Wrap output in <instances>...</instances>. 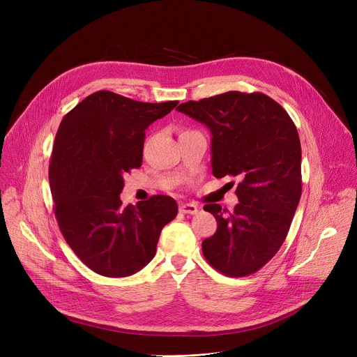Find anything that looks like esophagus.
Listing matches in <instances>:
<instances>
[{
  "label": "esophagus",
  "instance_id": "esophagus-1",
  "mask_svg": "<svg viewBox=\"0 0 357 357\" xmlns=\"http://www.w3.org/2000/svg\"><path fill=\"white\" fill-rule=\"evenodd\" d=\"M179 211L182 213H189V215H195L197 212V206L195 203H181L179 205Z\"/></svg>",
  "mask_w": 357,
  "mask_h": 357
}]
</instances>
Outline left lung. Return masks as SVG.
I'll list each match as a JSON object with an SVG mask.
<instances>
[{
    "label": "left lung",
    "mask_w": 357,
    "mask_h": 357,
    "mask_svg": "<svg viewBox=\"0 0 357 357\" xmlns=\"http://www.w3.org/2000/svg\"><path fill=\"white\" fill-rule=\"evenodd\" d=\"M178 112L212 132V171L237 176L238 205L233 212L208 203L218 230L202 243L206 261L227 277L263 268L282 245L302 192L301 142L288 113L264 93L227 91Z\"/></svg>",
    "instance_id": "1"
}]
</instances>
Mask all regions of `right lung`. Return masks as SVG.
<instances>
[{"mask_svg": "<svg viewBox=\"0 0 357 357\" xmlns=\"http://www.w3.org/2000/svg\"><path fill=\"white\" fill-rule=\"evenodd\" d=\"M179 101L142 103L98 90L62 120L49 162L59 229L76 256L105 277H128L155 256L162 227L175 219L171 196L124 206V175L139 168L145 128Z\"/></svg>", "mask_w": 357, "mask_h": 357, "instance_id": "obj_1", "label": "right lung"}]
</instances>
